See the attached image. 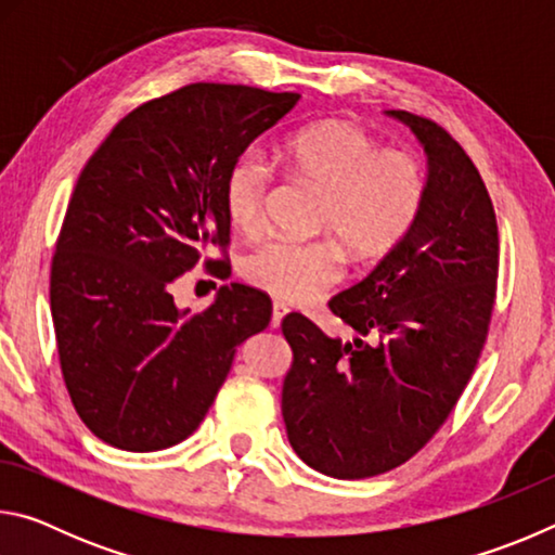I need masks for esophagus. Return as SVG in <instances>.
<instances>
[{"label":"esophagus","instance_id":"esophagus-1","mask_svg":"<svg viewBox=\"0 0 555 555\" xmlns=\"http://www.w3.org/2000/svg\"><path fill=\"white\" fill-rule=\"evenodd\" d=\"M288 313L286 304H281V300H274V306H271V327H279L281 318H284Z\"/></svg>","mask_w":555,"mask_h":555}]
</instances>
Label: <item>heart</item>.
<instances>
[{"instance_id": "b5f03b06", "label": "heart", "mask_w": 555, "mask_h": 555, "mask_svg": "<svg viewBox=\"0 0 555 555\" xmlns=\"http://www.w3.org/2000/svg\"><path fill=\"white\" fill-rule=\"evenodd\" d=\"M288 176L321 191L313 230L331 237L269 240L242 261V276L281 300H311L343 274V251L372 264L397 249L426 203V171L416 154L379 146L367 129L331 117L294 131L279 146ZM274 171L242 154L224 178V212L242 234L267 222Z\"/></svg>"}]
</instances>
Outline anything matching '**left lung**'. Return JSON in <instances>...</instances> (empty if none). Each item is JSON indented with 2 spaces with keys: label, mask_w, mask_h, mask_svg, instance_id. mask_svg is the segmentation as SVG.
<instances>
[{
  "label": "left lung",
  "mask_w": 555,
  "mask_h": 555,
  "mask_svg": "<svg viewBox=\"0 0 555 555\" xmlns=\"http://www.w3.org/2000/svg\"><path fill=\"white\" fill-rule=\"evenodd\" d=\"M428 154V191L397 249L335 296L352 340L288 313L294 360L281 389L286 436L306 465L337 480L399 467L455 409L490 333L500 232L480 171L438 121L391 109Z\"/></svg>",
  "instance_id": "left-lung-1"
}]
</instances>
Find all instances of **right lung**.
I'll list each match as a JSON object with an SVG mask.
<instances>
[{
  "label": "right lung",
  "mask_w": 555,
  "mask_h": 555,
  "mask_svg": "<svg viewBox=\"0 0 555 555\" xmlns=\"http://www.w3.org/2000/svg\"><path fill=\"white\" fill-rule=\"evenodd\" d=\"M298 92L191 82L131 109L88 158L51 261V315L65 389L105 443L149 453L201 426L234 347L271 321L264 291L232 284L201 313L173 284L224 274V178ZM218 246L222 260L205 258Z\"/></svg>",
  "instance_id": "obj_1"
}]
</instances>
